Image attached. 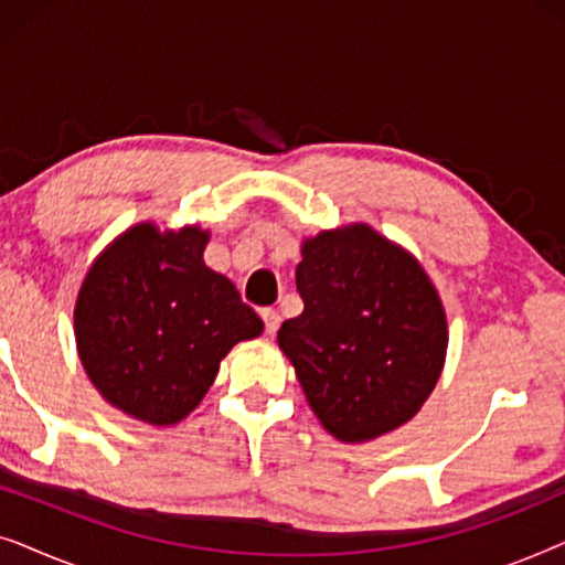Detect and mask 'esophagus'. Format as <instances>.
<instances>
[{"label":"esophagus","instance_id":"1","mask_svg":"<svg viewBox=\"0 0 565 565\" xmlns=\"http://www.w3.org/2000/svg\"><path fill=\"white\" fill-rule=\"evenodd\" d=\"M262 319H265V331H267V334L275 337L277 329H280V323H282V316L277 313V311H273V308H265V311H262Z\"/></svg>","mask_w":565,"mask_h":565}]
</instances>
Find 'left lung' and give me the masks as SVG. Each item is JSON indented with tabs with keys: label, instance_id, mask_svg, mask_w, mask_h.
Instances as JSON below:
<instances>
[{
	"label": "left lung",
	"instance_id": "left-lung-1",
	"mask_svg": "<svg viewBox=\"0 0 565 565\" xmlns=\"http://www.w3.org/2000/svg\"><path fill=\"white\" fill-rule=\"evenodd\" d=\"M303 313L277 331L308 406L339 443L412 422L443 375L447 316L422 262L367 223L303 238Z\"/></svg>",
	"mask_w": 565,
	"mask_h": 565
}]
</instances>
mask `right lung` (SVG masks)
<instances>
[{
  "label": "right lung",
  "instance_id": "1",
  "mask_svg": "<svg viewBox=\"0 0 565 565\" xmlns=\"http://www.w3.org/2000/svg\"><path fill=\"white\" fill-rule=\"evenodd\" d=\"M211 231L153 221L115 236L74 303L82 367L99 396L151 427H174L205 398L221 360L265 323L203 262Z\"/></svg>",
  "mask_w": 565,
  "mask_h": 565
}]
</instances>
